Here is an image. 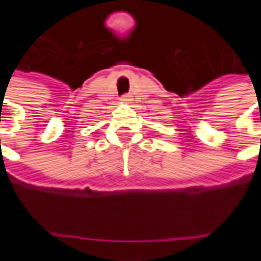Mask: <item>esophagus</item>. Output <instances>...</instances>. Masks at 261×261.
<instances>
[{
  "instance_id": "34e87169",
  "label": "esophagus",
  "mask_w": 261,
  "mask_h": 261,
  "mask_svg": "<svg viewBox=\"0 0 261 261\" xmlns=\"http://www.w3.org/2000/svg\"><path fill=\"white\" fill-rule=\"evenodd\" d=\"M120 100L123 103H129V100H130V95H123L121 98H120Z\"/></svg>"
}]
</instances>
